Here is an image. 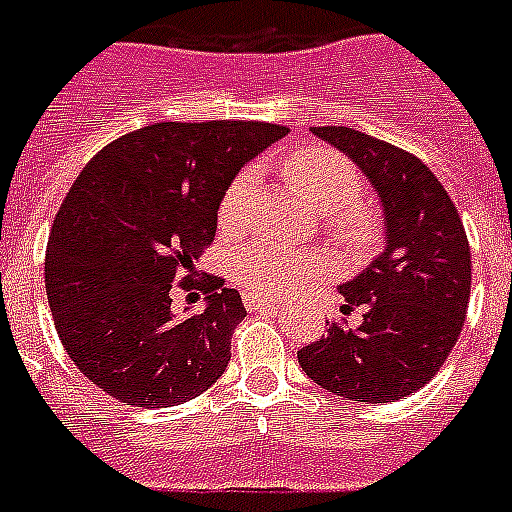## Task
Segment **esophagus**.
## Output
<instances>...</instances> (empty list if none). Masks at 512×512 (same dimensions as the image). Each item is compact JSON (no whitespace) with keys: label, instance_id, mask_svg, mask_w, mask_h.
<instances>
[{"label":"esophagus","instance_id":"1","mask_svg":"<svg viewBox=\"0 0 512 512\" xmlns=\"http://www.w3.org/2000/svg\"><path fill=\"white\" fill-rule=\"evenodd\" d=\"M244 307L249 309V312H257V309H273L278 307V302H273V299H268V296H260L255 294V291H244Z\"/></svg>","mask_w":512,"mask_h":512}]
</instances>
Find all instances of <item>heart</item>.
Masks as SVG:
<instances>
[{"label": "heart", "mask_w": 512, "mask_h": 512, "mask_svg": "<svg viewBox=\"0 0 512 512\" xmlns=\"http://www.w3.org/2000/svg\"><path fill=\"white\" fill-rule=\"evenodd\" d=\"M283 171L317 213L330 216L333 231L351 252L367 255L380 242V221L372 210L362 208V176L346 156L330 148H307L291 153ZM257 169L239 171L229 190L223 192L218 223L223 231H239L247 223L249 200L255 195ZM236 276L255 294H289L320 273V263L299 249L281 244H252L236 255Z\"/></svg>", "instance_id": "heart-1"}]
</instances>
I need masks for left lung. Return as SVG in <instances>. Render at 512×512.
<instances>
[{"mask_svg":"<svg viewBox=\"0 0 512 512\" xmlns=\"http://www.w3.org/2000/svg\"><path fill=\"white\" fill-rule=\"evenodd\" d=\"M359 166L382 208L385 249L338 286L343 309L362 307L359 328L330 325L296 359L328 393L390 403L440 372L466 320L471 249L453 200L406 150L351 127H312Z\"/></svg>","mask_w":512,"mask_h":512,"instance_id":"left-lung-1","label":"left lung"}]
</instances>
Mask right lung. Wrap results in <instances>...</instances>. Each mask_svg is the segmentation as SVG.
<instances>
[{
  "label": "right lung",
  "instance_id": "add662e5",
  "mask_svg": "<svg viewBox=\"0 0 512 512\" xmlns=\"http://www.w3.org/2000/svg\"><path fill=\"white\" fill-rule=\"evenodd\" d=\"M265 122H161L90 158L46 247V294L75 367L127 406L169 409L226 372L247 317L223 281H195L223 192L244 163L286 135ZM174 282L206 307L170 309Z\"/></svg>",
  "mask_w": 512,
  "mask_h": 512
}]
</instances>
